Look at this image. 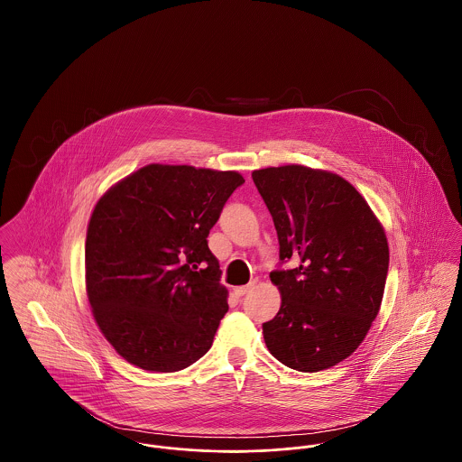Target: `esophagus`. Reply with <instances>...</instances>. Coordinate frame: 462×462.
I'll return each mask as SVG.
<instances>
[{
  "label": "esophagus",
  "mask_w": 462,
  "mask_h": 462,
  "mask_svg": "<svg viewBox=\"0 0 462 462\" xmlns=\"http://www.w3.org/2000/svg\"><path fill=\"white\" fill-rule=\"evenodd\" d=\"M254 284H256V282L253 281V282H249L247 286L236 287V289H234V292H236L237 296H244L245 292H249V291L253 289V286H254Z\"/></svg>",
  "instance_id": "34e87169"
}]
</instances>
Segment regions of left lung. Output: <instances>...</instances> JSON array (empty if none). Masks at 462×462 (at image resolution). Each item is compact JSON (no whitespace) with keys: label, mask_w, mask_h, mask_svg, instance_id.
<instances>
[{"label":"left lung","mask_w":462,"mask_h":462,"mask_svg":"<svg viewBox=\"0 0 462 462\" xmlns=\"http://www.w3.org/2000/svg\"><path fill=\"white\" fill-rule=\"evenodd\" d=\"M273 218L279 256L270 273L282 303L263 324L266 348L287 367L319 373L348 358L379 313L388 239L350 181L301 164L253 171Z\"/></svg>","instance_id":"left-lung-1"}]
</instances>
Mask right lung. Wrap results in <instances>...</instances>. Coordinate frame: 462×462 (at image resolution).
<instances>
[{"label": "right lung", "mask_w": 462, "mask_h": 462, "mask_svg": "<svg viewBox=\"0 0 462 462\" xmlns=\"http://www.w3.org/2000/svg\"><path fill=\"white\" fill-rule=\"evenodd\" d=\"M242 183L237 171L147 164L95 204L87 294L98 329L126 362L176 373L211 348L228 291L206 239Z\"/></svg>", "instance_id": "obj_1"}]
</instances>
